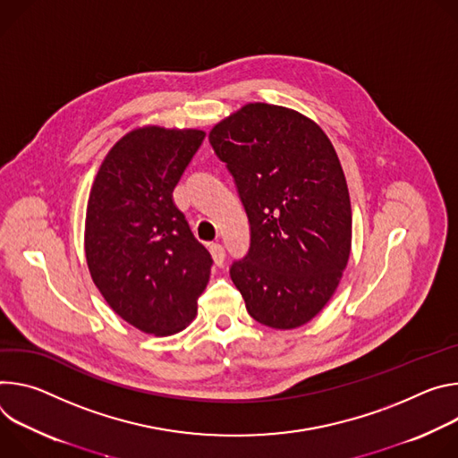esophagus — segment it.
<instances>
[{
    "instance_id": "esophagus-1",
    "label": "esophagus",
    "mask_w": 458,
    "mask_h": 458,
    "mask_svg": "<svg viewBox=\"0 0 458 458\" xmlns=\"http://www.w3.org/2000/svg\"><path fill=\"white\" fill-rule=\"evenodd\" d=\"M211 255H213L215 264H216L218 267H222L224 262H225V249H224L220 243H213V245H211Z\"/></svg>"
}]
</instances>
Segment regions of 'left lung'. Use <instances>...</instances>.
<instances>
[{
	"label": "left lung",
	"mask_w": 458,
	"mask_h": 458,
	"mask_svg": "<svg viewBox=\"0 0 458 458\" xmlns=\"http://www.w3.org/2000/svg\"><path fill=\"white\" fill-rule=\"evenodd\" d=\"M209 141L249 220V250L229 267L249 315L275 329L308 324L351 250V201L329 138L296 111L249 104Z\"/></svg>",
	"instance_id": "8db88e82"
}]
</instances>
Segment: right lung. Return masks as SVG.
Masks as SVG:
<instances>
[{"instance_id": "obj_1", "label": "right lung", "mask_w": 458, "mask_h": 458, "mask_svg": "<svg viewBox=\"0 0 458 458\" xmlns=\"http://www.w3.org/2000/svg\"><path fill=\"white\" fill-rule=\"evenodd\" d=\"M206 132L145 127L125 134L90 189L85 255L114 313L148 335L182 331L213 267L173 191Z\"/></svg>"}]
</instances>
